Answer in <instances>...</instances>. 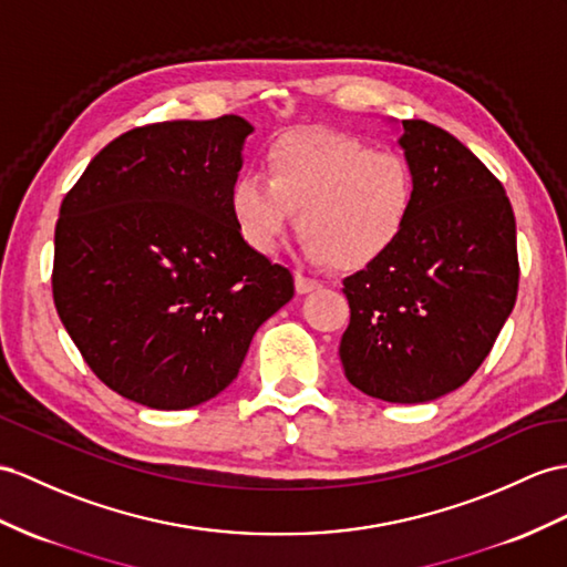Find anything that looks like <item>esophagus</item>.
I'll use <instances>...</instances> for the list:
<instances>
[{
  "instance_id": "34e87169",
  "label": "esophagus",
  "mask_w": 567,
  "mask_h": 567,
  "mask_svg": "<svg viewBox=\"0 0 567 567\" xmlns=\"http://www.w3.org/2000/svg\"><path fill=\"white\" fill-rule=\"evenodd\" d=\"M322 284L317 281V279H310V276H306V274H296V291L298 293H310V291H317V288H320Z\"/></svg>"
}]
</instances>
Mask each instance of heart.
Segmentation results:
<instances>
[{
    "label": "heart",
    "instance_id": "heart-1",
    "mask_svg": "<svg viewBox=\"0 0 567 567\" xmlns=\"http://www.w3.org/2000/svg\"><path fill=\"white\" fill-rule=\"evenodd\" d=\"M267 177L245 173L230 214L257 252L281 245L293 212L302 252L337 269H363L402 240L419 202V179L396 151H372L349 134L298 130L265 156Z\"/></svg>",
    "mask_w": 567,
    "mask_h": 567
}]
</instances>
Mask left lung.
Segmentation results:
<instances>
[{
  "label": "left lung",
  "mask_w": 567,
  "mask_h": 567,
  "mask_svg": "<svg viewBox=\"0 0 567 567\" xmlns=\"http://www.w3.org/2000/svg\"><path fill=\"white\" fill-rule=\"evenodd\" d=\"M402 130L416 212L388 255L343 279L339 355L363 394L421 404L462 388L491 353L517 300V228L501 179L460 140L425 120Z\"/></svg>",
  "instance_id": "obj_1"
}]
</instances>
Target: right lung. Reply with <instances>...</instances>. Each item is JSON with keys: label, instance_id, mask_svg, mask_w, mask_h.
I'll return each instance as SVG.
<instances>
[{"label": "right lung", "instance_id": "add662e5", "mask_svg": "<svg viewBox=\"0 0 567 567\" xmlns=\"http://www.w3.org/2000/svg\"><path fill=\"white\" fill-rule=\"evenodd\" d=\"M252 124L238 115L124 132L66 192L52 298L95 378L161 411L224 392L293 276L230 214Z\"/></svg>", "mask_w": 567, "mask_h": 567}]
</instances>
